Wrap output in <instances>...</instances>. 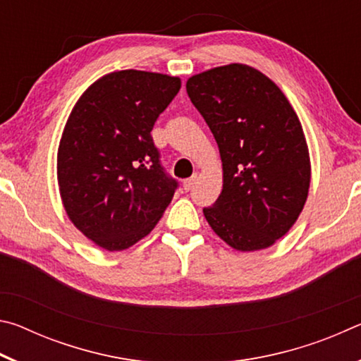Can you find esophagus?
Returning <instances> with one entry per match:
<instances>
[{"mask_svg": "<svg viewBox=\"0 0 361 361\" xmlns=\"http://www.w3.org/2000/svg\"><path fill=\"white\" fill-rule=\"evenodd\" d=\"M195 178H197V176L194 175L192 178H188V180L183 181V189H185V191H191L192 186H194V183H195Z\"/></svg>", "mask_w": 361, "mask_h": 361, "instance_id": "obj_1", "label": "esophagus"}]
</instances>
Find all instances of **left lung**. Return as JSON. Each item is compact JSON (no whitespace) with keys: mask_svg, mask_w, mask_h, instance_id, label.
I'll return each mask as SVG.
<instances>
[{"mask_svg":"<svg viewBox=\"0 0 361 361\" xmlns=\"http://www.w3.org/2000/svg\"><path fill=\"white\" fill-rule=\"evenodd\" d=\"M192 105L215 137L223 189L204 209L219 239L237 252L272 247L301 215L310 157L298 114L264 73L229 63L188 79Z\"/></svg>","mask_w":361,"mask_h":361,"instance_id":"left-lung-1","label":"left lung"}]
</instances>
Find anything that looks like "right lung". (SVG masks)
Instances as JSON below:
<instances>
[{
    "instance_id": "add662e5",
    "label": "right lung",
    "mask_w": 361,
    "mask_h": 361,
    "mask_svg": "<svg viewBox=\"0 0 361 361\" xmlns=\"http://www.w3.org/2000/svg\"><path fill=\"white\" fill-rule=\"evenodd\" d=\"M181 87L162 73H108L79 97L57 151L60 199L70 221L108 252L135 245L172 202L151 130Z\"/></svg>"
}]
</instances>
